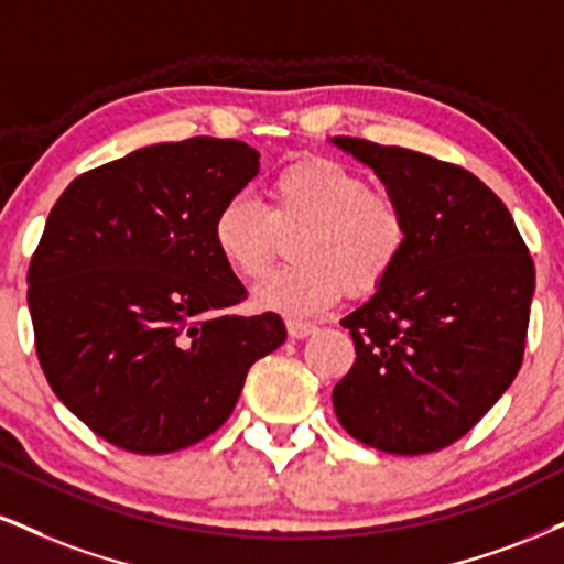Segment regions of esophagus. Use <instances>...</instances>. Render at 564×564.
<instances>
[{
    "mask_svg": "<svg viewBox=\"0 0 564 564\" xmlns=\"http://www.w3.org/2000/svg\"><path fill=\"white\" fill-rule=\"evenodd\" d=\"M286 330L291 338H307L310 334H315V325L304 321H286Z\"/></svg>",
    "mask_w": 564,
    "mask_h": 564,
    "instance_id": "1",
    "label": "esophagus"
}]
</instances>
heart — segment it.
<instances>
[{
  "label": "heart",
  "instance_id": "heart-1",
  "mask_svg": "<svg viewBox=\"0 0 564 564\" xmlns=\"http://www.w3.org/2000/svg\"><path fill=\"white\" fill-rule=\"evenodd\" d=\"M268 207L230 196L213 220V243L241 281L270 273L281 236H294V264L254 291L260 307L317 315L349 294L368 296L389 281L410 243L402 202L370 188L355 167L330 158H300L268 183Z\"/></svg>",
  "mask_w": 564,
  "mask_h": 564
}]
</instances>
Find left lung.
I'll use <instances>...</instances> for the list:
<instances>
[{
  "label": "left lung",
  "instance_id": "left-lung-1",
  "mask_svg": "<svg viewBox=\"0 0 564 564\" xmlns=\"http://www.w3.org/2000/svg\"><path fill=\"white\" fill-rule=\"evenodd\" d=\"M410 217L389 281L341 325L357 359L334 389L349 436L389 454L463 438L510 389L525 351L533 260L505 202L465 167L336 135Z\"/></svg>",
  "mask_w": 564,
  "mask_h": 564
}]
</instances>
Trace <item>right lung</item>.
Here are the masks:
<instances>
[{
	"mask_svg": "<svg viewBox=\"0 0 564 564\" xmlns=\"http://www.w3.org/2000/svg\"><path fill=\"white\" fill-rule=\"evenodd\" d=\"M260 152L196 135L78 175L29 268L36 355L67 410L110 444L167 454L234 412L257 359L286 341L275 312H228L247 289L213 243L220 205Z\"/></svg>",
	"mask_w": 564,
	"mask_h": 564,
	"instance_id": "1",
	"label": "right lung"
}]
</instances>
